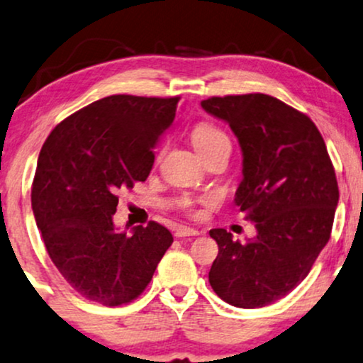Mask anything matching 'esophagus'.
Instances as JSON below:
<instances>
[{
	"label": "esophagus",
	"instance_id": "34e87169",
	"mask_svg": "<svg viewBox=\"0 0 363 363\" xmlns=\"http://www.w3.org/2000/svg\"><path fill=\"white\" fill-rule=\"evenodd\" d=\"M199 234L200 232L196 229H191V227H185V225L178 227L177 232H174V235L177 237H190V235H199Z\"/></svg>",
	"mask_w": 363,
	"mask_h": 363
}]
</instances>
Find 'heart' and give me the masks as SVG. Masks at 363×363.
<instances>
[{
  "mask_svg": "<svg viewBox=\"0 0 363 363\" xmlns=\"http://www.w3.org/2000/svg\"><path fill=\"white\" fill-rule=\"evenodd\" d=\"M191 141H194V145L199 153H203V151L220 145V143H229L225 133L212 123L196 124L194 131H191Z\"/></svg>",
  "mask_w": 363,
  "mask_h": 363,
  "instance_id": "b5f03b06",
  "label": "heart"
}]
</instances>
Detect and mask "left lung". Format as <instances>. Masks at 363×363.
<instances>
[{"label": "left lung", "mask_w": 363, "mask_h": 363, "mask_svg": "<svg viewBox=\"0 0 363 363\" xmlns=\"http://www.w3.org/2000/svg\"><path fill=\"white\" fill-rule=\"evenodd\" d=\"M202 107L229 123L239 140L244 178L235 205L257 230L247 242L225 229L210 230L218 244L210 286L232 306H267L305 279L330 240L335 168L315 123L276 97H208Z\"/></svg>", "instance_id": "obj_1"}]
</instances>
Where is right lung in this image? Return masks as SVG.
I'll return each mask as SVG.
<instances>
[{"label":"right lung","instance_id":"right-lung-1","mask_svg":"<svg viewBox=\"0 0 363 363\" xmlns=\"http://www.w3.org/2000/svg\"><path fill=\"white\" fill-rule=\"evenodd\" d=\"M180 97L118 94L57 124L40 151L31 208L52 262L91 301L136 299L173 242L158 222L133 235L114 229L118 190L145 182L155 146L173 124Z\"/></svg>","mask_w":363,"mask_h":363}]
</instances>
